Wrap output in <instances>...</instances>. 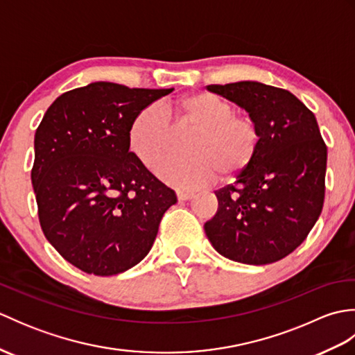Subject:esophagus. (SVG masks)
Listing matches in <instances>:
<instances>
[{
  "label": "esophagus",
  "instance_id": "obj_1",
  "mask_svg": "<svg viewBox=\"0 0 355 355\" xmlns=\"http://www.w3.org/2000/svg\"><path fill=\"white\" fill-rule=\"evenodd\" d=\"M177 198L182 200V201H186V200H191L193 198V193L192 192H187V191H177Z\"/></svg>",
  "mask_w": 355,
  "mask_h": 355
}]
</instances>
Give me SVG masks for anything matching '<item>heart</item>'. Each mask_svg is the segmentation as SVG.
<instances>
[{
  "mask_svg": "<svg viewBox=\"0 0 355 355\" xmlns=\"http://www.w3.org/2000/svg\"><path fill=\"white\" fill-rule=\"evenodd\" d=\"M173 125L192 127L186 157L159 158L168 147ZM261 128L248 112H235L227 99L214 93H192L148 105L131 120L128 146L137 160L163 183L178 189H198L215 183L220 173L233 177L250 168L261 148Z\"/></svg>",
  "mask_w": 355,
  "mask_h": 355,
  "instance_id": "b5f03b06",
  "label": "heart"
}]
</instances>
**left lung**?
I'll return each mask as SVG.
<instances>
[{
	"label": "left lung",
	"instance_id": "left-lung-1",
	"mask_svg": "<svg viewBox=\"0 0 355 355\" xmlns=\"http://www.w3.org/2000/svg\"><path fill=\"white\" fill-rule=\"evenodd\" d=\"M207 89L258 120L262 140L250 168L215 191L218 212L205 224L215 250L263 266L304 243L325 200L327 145L318 120L286 89L243 80Z\"/></svg>",
	"mask_w": 355,
	"mask_h": 355
}]
</instances>
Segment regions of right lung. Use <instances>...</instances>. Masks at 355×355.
<instances>
[{
    "label": "right lung",
    "mask_w": 355,
    "mask_h": 355,
    "mask_svg": "<svg viewBox=\"0 0 355 355\" xmlns=\"http://www.w3.org/2000/svg\"><path fill=\"white\" fill-rule=\"evenodd\" d=\"M172 89L93 82L59 96L37 126L32 184L41 229L88 275L112 276L139 263L177 202L128 146L134 116Z\"/></svg>",
    "instance_id": "right-lung-1"
}]
</instances>
